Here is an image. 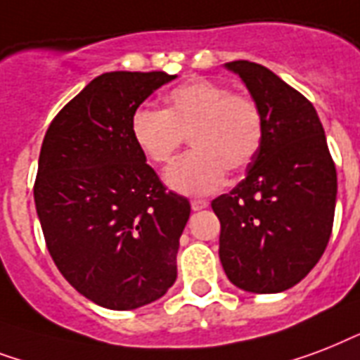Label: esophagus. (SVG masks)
Returning a JSON list of instances; mask_svg holds the SVG:
<instances>
[{
  "label": "esophagus",
  "mask_w": 360,
  "mask_h": 360,
  "mask_svg": "<svg viewBox=\"0 0 360 360\" xmlns=\"http://www.w3.org/2000/svg\"><path fill=\"white\" fill-rule=\"evenodd\" d=\"M206 206H208V202H206V200H200V199L191 200V208H193V212L202 210V208H206Z\"/></svg>",
  "instance_id": "1"
}]
</instances>
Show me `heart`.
Instances as JSON below:
<instances>
[{
  "label": "heart",
  "instance_id": "b5f03b06",
  "mask_svg": "<svg viewBox=\"0 0 360 360\" xmlns=\"http://www.w3.org/2000/svg\"><path fill=\"white\" fill-rule=\"evenodd\" d=\"M129 127L139 150L158 165L169 163L188 135L193 150L165 174L167 184L186 195L212 193L224 184L225 171H246L264 139L257 101L206 79L172 88L163 110L139 107Z\"/></svg>",
  "mask_w": 360,
  "mask_h": 360
}]
</instances>
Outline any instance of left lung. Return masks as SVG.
<instances>
[{
  "instance_id": "1",
  "label": "left lung",
  "mask_w": 360,
  "mask_h": 360,
  "mask_svg": "<svg viewBox=\"0 0 360 360\" xmlns=\"http://www.w3.org/2000/svg\"><path fill=\"white\" fill-rule=\"evenodd\" d=\"M261 107L264 139L246 178L212 200L225 274L250 293L297 285L333 233L336 167L316 108L266 67L225 63Z\"/></svg>"
}]
</instances>
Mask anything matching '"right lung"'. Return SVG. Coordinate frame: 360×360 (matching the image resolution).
I'll return each mask as SVG.
<instances>
[{
    "label": "right lung",
    "instance_id": "1",
    "mask_svg": "<svg viewBox=\"0 0 360 360\" xmlns=\"http://www.w3.org/2000/svg\"><path fill=\"white\" fill-rule=\"evenodd\" d=\"M176 79L103 73L46 129L33 197L56 266L91 302L135 310L176 280L189 200L169 191L131 136V114Z\"/></svg>",
    "mask_w": 360,
    "mask_h": 360
}]
</instances>
